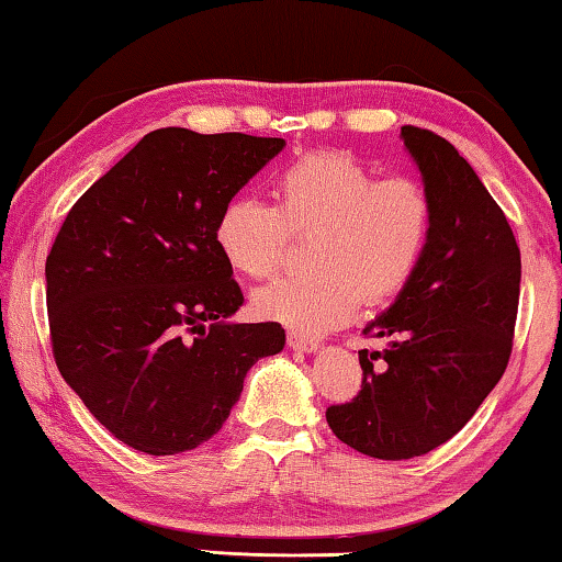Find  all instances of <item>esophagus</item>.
Instances as JSON below:
<instances>
[{"label": "esophagus", "instance_id": "1", "mask_svg": "<svg viewBox=\"0 0 562 562\" xmlns=\"http://www.w3.org/2000/svg\"><path fill=\"white\" fill-rule=\"evenodd\" d=\"M288 345L292 350H300V352H317L319 342L313 340V337H305L300 333H288Z\"/></svg>", "mask_w": 562, "mask_h": 562}]
</instances>
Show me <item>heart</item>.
<instances>
[{
	"label": "heart",
	"instance_id": "b5f03b06",
	"mask_svg": "<svg viewBox=\"0 0 562 562\" xmlns=\"http://www.w3.org/2000/svg\"><path fill=\"white\" fill-rule=\"evenodd\" d=\"M274 207L255 198L225 202L215 245L229 270L262 280L278 270L290 233H313L307 278L280 280L252 295V313L300 335L347 323L360 302L407 288L432 235V200L409 177L378 180L342 149L310 153L274 177Z\"/></svg>",
	"mask_w": 562,
	"mask_h": 562
}]
</instances>
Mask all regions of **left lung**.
I'll return each instance as SVG.
<instances>
[{"instance_id":"8db88e82","label":"left lung","mask_w":562,"mask_h":562,"mask_svg":"<svg viewBox=\"0 0 562 562\" xmlns=\"http://www.w3.org/2000/svg\"><path fill=\"white\" fill-rule=\"evenodd\" d=\"M405 149L432 200L423 262L362 333V390L327 407L345 445L380 460L425 456L460 432L503 378L520 297V249L503 210L448 139L405 124Z\"/></svg>"}]
</instances>
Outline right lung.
<instances>
[{
  "label": "right lung",
  "instance_id": "add662e5",
  "mask_svg": "<svg viewBox=\"0 0 562 562\" xmlns=\"http://www.w3.org/2000/svg\"><path fill=\"white\" fill-rule=\"evenodd\" d=\"M284 147L184 127L142 137L75 202L47 255L52 352L114 438L177 456L215 435L252 364L278 355V323H229L243 290L215 222Z\"/></svg>",
  "mask_w": 562,
  "mask_h": 562
}]
</instances>
